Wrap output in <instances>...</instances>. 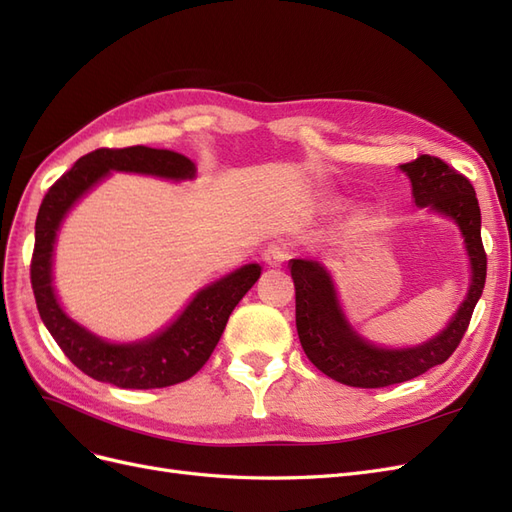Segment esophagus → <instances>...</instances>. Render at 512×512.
<instances>
[{"label":"esophagus","mask_w":512,"mask_h":512,"mask_svg":"<svg viewBox=\"0 0 512 512\" xmlns=\"http://www.w3.org/2000/svg\"><path fill=\"white\" fill-rule=\"evenodd\" d=\"M269 267H280L290 258V250L284 243H271L265 247V254H262Z\"/></svg>","instance_id":"34e87169"}]
</instances>
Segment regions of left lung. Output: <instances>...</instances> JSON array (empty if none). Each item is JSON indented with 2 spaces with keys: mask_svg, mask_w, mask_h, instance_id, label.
<instances>
[{
  "mask_svg": "<svg viewBox=\"0 0 512 512\" xmlns=\"http://www.w3.org/2000/svg\"><path fill=\"white\" fill-rule=\"evenodd\" d=\"M399 170L410 179L414 205L451 220L466 247L468 292L442 331L404 348L369 342L348 320L333 275L322 262L309 258L288 262L297 294V333L307 359L322 374L359 389L406 382L444 363L459 346L485 288L487 256L480 241V207L472 183L433 156L401 164Z\"/></svg>",
  "mask_w": 512,
  "mask_h": 512,
  "instance_id": "1",
  "label": "left lung"
}]
</instances>
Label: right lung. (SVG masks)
<instances>
[{"label":"right lung","mask_w":512,"mask_h":512,"mask_svg":"<svg viewBox=\"0 0 512 512\" xmlns=\"http://www.w3.org/2000/svg\"><path fill=\"white\" fill-rule=\"evenodd\" d=\"M113 173L166 181L196 179V164L170 149H96L76 160L46 192L36 218L32 288L40 318L68 359L100 382L119 389H162L192 378L207 363L226 329L228 316L260 277L258 262L243 265L194 292L166 327L134 342H108L76 322L61 305L53 284L55 245L68 213Z\"/></svg>","instance_id":"add662e5"}]
</instances>
